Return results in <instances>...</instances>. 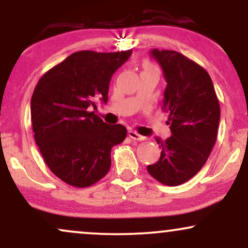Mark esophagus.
Segmentation results:
<instances>
[{
    "label": "esophagus",
    "mask_w": 248,
    "mask_h": 248,
    "mask_svg": "<svg viewBox=\"0 0 248 248\" xmlns=\"http://www.w3.org/2000/svg\"><path fill=\"white\" fill-rule=\"evenodd\" d=\"M128 136H129L130 139H133V140H136V141H143L144 139H146L144 136L140 135V134H139L138 132H135L134 129L128 130Z\"/></svg>",
    "instance_id": "esophagus-1"
}]
</instances>
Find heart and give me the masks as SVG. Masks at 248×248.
Segmentation results:
<instances>
[{"instance_id": "heart-1", "label": "heart", "mask_w": 248, "mask_h": 248, "mask_svg": "<svg viewBox=\"0 0 248 248\" xmlns=\"http://www.w3.org/2000/svg\"><path fill=\"white\" fill-rule=\"evenodd\" d=\"M147 67H150V69H155V67H154L153 65H150V64H148V65H147Z\"/></svg>"}]
</instances>
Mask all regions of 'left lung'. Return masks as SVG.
<instances>
[{
	"label": "left lung",
	"instance_id": "obj_1",
	"mask_svg": "<svg viewBox=\"0 0 248 248\" xmlns=\"http://www.w3.org/2000/svg\"><path fill=\"white\" fill-rule=\"evenodd\" d=\"M150 56L166 78L162 109L168 113L171 136L156 138L161 156L147 170L162 184L176 186L197 173L217 140L220 107L211 77L182 53L154 49Z\"/></svg>",
	"mask_w": 248,
	"mask_h": 248
}]
</instances>
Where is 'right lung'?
I'll return each mask as SVG.
<instances>
[{
    "label": "right lung",
    "mask_w": 248,
    "mask_h": 248,
    "mask_svg": "<svg viewBox=\"0 0 248 248\" xmlns=\"http://www.w3.org/2000/svg\"><path fill=\"white\" fill-rule=\"evenodd\" d=\"M132 50L78 51L47 71L31 98L35 141L46 166L62 182L86 187L106 176L110 150L126 139L122 124H108L95 114L106 104L114 72Z\"/></svg>",
    "instance_id": "right-lung-1"
}]
</instances>
